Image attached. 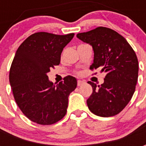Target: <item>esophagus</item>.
<instances>
[{"label": "esophagus", "mask_w": 146, "mask_h": 146, "mask_svg": "<svg viewBox=\"0 0 146 146\" xmlns=\"http://www.w3.org/2000/svg\"><path fill=\"white\" fill-rule=\"evenodd\" d=\"M84 81H82V80H78V81H77V86H81V85H83V84H84Z\"/></svg>", "instance_id": "obj_1"}]
</instances>
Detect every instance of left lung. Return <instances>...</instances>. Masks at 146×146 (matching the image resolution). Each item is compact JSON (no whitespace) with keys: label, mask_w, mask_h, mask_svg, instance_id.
I'll return each mask as SVG.
<instances>
[{"label":"left lung","mask_w":146,"mask_h":146,"mask_svg":"<svg viewBox=\"0 0 146 146\" xmlns=\"http://www.w3.org/2000/svg\"><path fill=\"white\" fill-rule=\"evenodd\" d=\"M76 36L93 48L94 62L90 69L101 68L102 72L106 73L101 85L88 82L93 89L87 100L88 109L97 116H115L125 108L135 93L138 76L135 51L123 36L107 27H97Z\"/></svg>","instance_id":"obj_1"}]
</instances>
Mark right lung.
Returning <instances> with one entry per match:
<instances>
[{
  "mask_svg": "<svg viewBox=\"0 0 146 146\" xmlns=\"http://www.w3.org/2000/svg\"><path fill=\"white\" fill-rule=\"evenodd\" d=\"M73 36L38 32L27 37L16 51L9 82L18 106L33 122L51 125L66 114L68 97L76 88V79L67 76L54 85L47 73L59 65L62 51Z\"/></svg>",
  "mask_w": 146,
  "mask_h": 146,
  "instance_id": "1",
  "label": "right lung"
}]
</instances>
